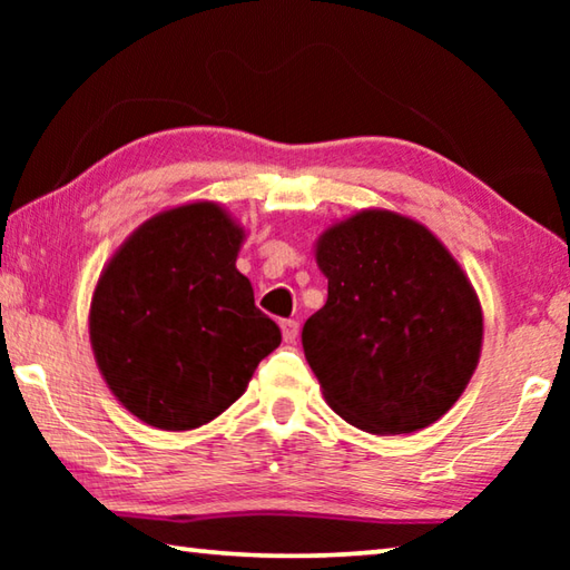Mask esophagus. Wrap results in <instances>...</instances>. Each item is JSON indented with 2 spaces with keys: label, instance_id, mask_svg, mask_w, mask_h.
Returning <instances> with one entry per match:
<instances>
[{
  "label": "esophagus",
  "instance_id": "obj_1",
  "mask_svg": "<svg viewBox=\"0 0 570 570\" xmlns=\"http://www.w3.org/2000/svg\"><path fill=\"white\" fill-rule=\"evenodd\" d=\"M282 334H284L286 344H294L296 336H298V324L294 320H284L282 322Z\"/></svg>",
  "mask_w": 570,
  "mask_h": 570
}]
</instances>
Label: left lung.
<instances>
[{"label":"left lung","instance_id":"1","mask_svg":"<svg viewBox=\"0 0 570 570\" xmlns=\"http://www.w3.org/2000/svg\"><path fill=\"white\" fill-rule=\"evenodd\" d=\"M316 264L330 296L302 344L326 404L374 435L438 422L482 346L478 294L450 250L417 220L366 208L324 230Z\"/></svg>","mask_w":570,"mask_h":570}]
</instances>
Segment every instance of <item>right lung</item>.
Segmentation results:
<instances>
[{
	"label": "right lung",
	"instance_id": "1",
	"mask_svg": "<svg viewBox=\"0 0 570 570\" xmlns=\"http://www.w3.org/2000/svg\"><path fill=\"white\" fill-rule=\"evenodd\" d=\"M244 238L226 208L196 200L148 218L102 268L90 304L95 362L150 428L216 420L282 344L236 268Z\"/></svg>",
	"mask_w": 570,
	"mask_h": 570
}]
</instances>
